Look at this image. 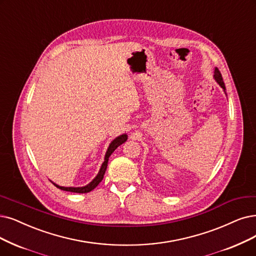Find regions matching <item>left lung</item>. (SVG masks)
I'll return each mask as SVG.
<instances>
[{"label": "left lung", "instance_id": "left-lung-1", "mask_svg": "<svg viewBox=\"0 0 256 256\" xmlns=\"http://www.w3.org/2000/svg\"><path fill=\"white\" fill-rule=\"evenodd\" d=\"M214 78H216V80L220 84V86L224 89V92H226V87H224V80H222V76L220 71L218 70V67H216V69H214Z\"/></svg>", "mask_w": 256, "mask_h": 256}]
</instances>
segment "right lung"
Here are the masks:
<instances>
[{"label":"right lung","mask_w":256,"mask_h":256,"mask_svg":"<svg viewBox=\"0 0 256 256\" xmlns=\"http://www.w3.org/2000/svg\"><path fill=\"white\" fill-rule=\"evenodd\" d=\"M127 140V134H122L120 136H118L116 138H114V140H112L110 142V145L108 147V150L106 152V156H105V160L104 162L102 164V167L100 169V172L98 173V176L94 178V180L92 182H90L87 186L85 187H62V186H58L56 185V184L52 182L54 185L60 189V190H64V191H69V192H76V193H87V192H90L91 190H94L98 184L102 182V180L104 178V174L106 172V169H107V165H108V160H109V156L112 154V152H114L120 145H122V142H125Z\"/></svg>","instance_id":"1"}]
</instances>
